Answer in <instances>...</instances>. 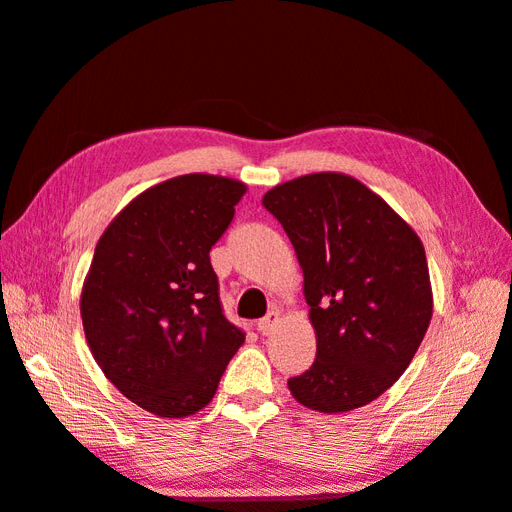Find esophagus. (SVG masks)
Segmentation results:
<instances>
[{
	"label": "esophagus",
	"mask_w": 512,
	"mask_h": 512,
	"mask_svg": "<svg viewBox=\"0 0 512 512\" xmlns=\"http://www.w3.org/2000/svg\"><path fill=\"white\" fill-rule=\"evenodd\" d=\"M278 320H280L278 311H269V314L263 320H258V331L263 333V336H271V333H274V329H276V325H278Z\"/></svg>",
	"instance_id": "34e87169"
}]
</instances>
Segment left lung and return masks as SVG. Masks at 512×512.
<instances>
[{
    "label": "left lung",
    "mask_w": 512,
    "mask_h": 512,
    "mask_svg": "<svg viewBox=\"0 0 512 512\" xmlns=\"http://www.w3.org/2000/svg\"><path fill=\"white\" fill-rule=\"evenodd\" d=\"M305 276L316 360L289 378L311 411L360 409L393 387L433 316L420 236L367 185L340 172L280 183L263 196Z\"/></svg>",
    "instance_id": "8db88e82"
}]
</instances>
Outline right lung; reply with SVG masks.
I'll list each match as a JSON object with an SVG mask.
<instances>
[{
    "label": "right lung",
    "mask_w": 512,
    "mask_h": 512,
    "mask_svg": "<svg viewBox=\"0 0 512 512\" xmlns=\"http://www.w3.org/2000/svg\"><path fill=\"white\" fill-rule=\"evenodd\" d=\"M247 185L183 174L152 185L101 234L81 289V322L101 371L156 417L210 404L245 333L223 316L212 245Z\"/></svg>",
    "instance_id": "1"
}]
</instances>
